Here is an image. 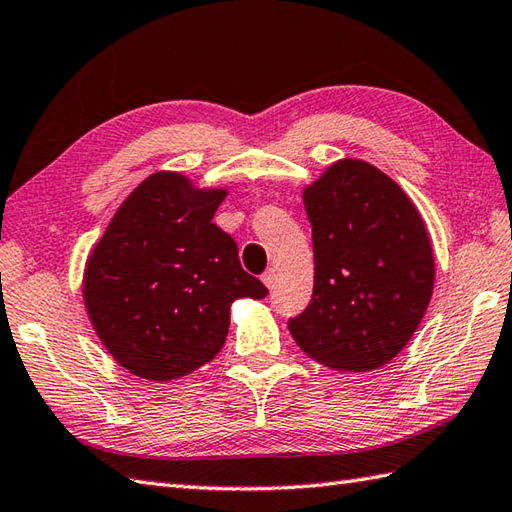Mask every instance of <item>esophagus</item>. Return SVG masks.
<instances>
[{
  "mask_svg": "<svg viewBox=\"0 0 512 512\" xmlns=\"http://www.w3.org/2000/svg\"><path fill=\"white\" fill-rule=\"evenodd\" d=\"M261 281L266 283L268 290L275 288V283H277V270H275V268H268V270L264 272V275H261Z\"/></svg>",
  "mask_w": 512,
  "mask_h": 512,
  "instance_id": "34e87169",
  "label": "esophagus"
}]
</instances>
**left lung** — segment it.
Instances as JSON below:
<instances>
[{
  "label": "left lung",
  "instance_id": "8db88e82",
  "mask_svg": "<svg viewBox=\"0 0 512 512\" xmlns=\"http://www.w3.org/2000/svg\"><path fill=\"white\" fill-rule=\"evenodd\" d=\"M314 292L288 329L312 360L366 373L406 347L430 305L434 253L419 209L362 159L331 163L303 189Z\"/></svg>",
  "mask_w": 512,
  "mask_h": 512
}]
</instances>
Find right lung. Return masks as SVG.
<instances>
[{"label":"right lung","instance_id":"1","mask_svg":"<svg viewBox=\"0 0 512 512\" xmlns=\"http://www.w3.org/2000/svg\"><path fill=\"white\" fill-rule=\"evenodd\" d=\"M224 187L154 172L115 211L82 275L95 334L128 373L170 382L220 353L231 303L264 299L240 266L237 244L213 224Z\"/></svg>","mask_w":512,"mask_h":512}]
</instances>
